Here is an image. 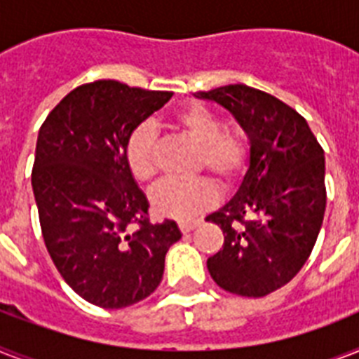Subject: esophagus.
<instances>
[{
	"mask_svg": "<svg viewBox=\"0 0 359 359\" xmlns=\"http://www.w3.org/2000/svg\"><path fill=\"white\" fill-rule=\"evenodd\" d=\"M197 225H199V222H196V219H194V222H180L179 224V227H180V231H182V233H190V231H194L197 227Z\"/></svg>",
	"mask_w": 359,
	"mask_h": 359,
	"instance_id": "1",
	"label": "esophagus"
}]
</instances>
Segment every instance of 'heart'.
<instances>
[{
  "mask_svg": "<svg viewBox=\"0 0 359 359\" xmlns=\"http://www.w3.org/2000/svg\"><path fill=\"white\" fill-rule=\"evenodd\" d=\"M177 128L199 147L197 171H208L222 186L233 184L244 171L250 147L242 132H227L222 121L203 106H191L177 115ZM124 160L130 173L149 182L158 173L156 132L151 123L137 124L124 145ZM218 199V191L207 179H169L151 194L154 212L162 218L188 222L205 212Z\"/></svg>",
  "mask_w": 359,
  "mask_h": 359,
  "instance_id": "heart-1",
  "label": "heart"
}]
</instances>
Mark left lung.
I'll return each instance as SVG.
<instances>
[{
    "label": "left lung",
    "mask_w": 359,
    "mask_h": 359,
    "mask_svg": "<svg viewBox=\"0 0 359 359\" xmlns=\"http://www.w3.org/2000/svg\"><path fill=\"white\" fill-rule=\"evenodd\" d=\"M196 97L227 109L250 140L238 190L207 216L225 235L207 268L227 292L261 298L311 255L326 210L324 151L307 121L268 93L236 83Z\"/></svg>",
    "instance_id": "obj_1"
}]
</instances>
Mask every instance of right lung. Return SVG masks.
Returning <instances> with one entry per match:
<instances>
[{"label": "right lung", "instance_id": "right-lung-1", "mask_svg": "<svg viewBox=\"0 0 359 359\" xmlns=\"http://www.w3.org/2000/svg\"><path fill=\"white\" fill-rule=\"evenodd\" d=\"M171 97L98 80L70 91L39 130L31 186L44 244L70 289L98 307L152 294L182 236L173 219L149 222V201L124 160L130 132Z\"/></svg>", "mask_w": 359, "mask_h": 359}]
</instances>
